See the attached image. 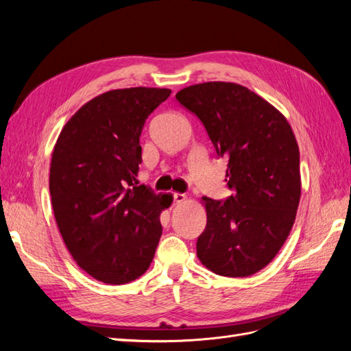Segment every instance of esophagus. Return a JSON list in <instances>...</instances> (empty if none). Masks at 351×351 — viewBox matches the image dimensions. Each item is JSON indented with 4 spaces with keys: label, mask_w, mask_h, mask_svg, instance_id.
<instances>
[{
    "label": "esophagus",
    "mask_w": 351,
    "mask_h": 351,
    "mask_svg": "<svg viewBox=\"0 0 351 351\" xmlns=\"http://www.w3.org/2000/svg\"><path fill=\"white\" fill-rule=\"evenodd\" d=\"M187 199V196L184 193H174V202L176 204H182V202H184Z\"/></svg>",
    "instance_id": "1"
}]
</instances>
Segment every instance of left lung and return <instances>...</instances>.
Segmentation results:
<instances>
[{
	"label": "left lung",
	"mask_w": 351,
	"mask_h": 351,
	"mask_svg": "<svg viewBox=\"0 0 351 351\" xmlns=\"http://www.w3.org/2000/svg\"><path fill=\"white\" fill-rule=\"evenodd\" d=\"M177 101L204 123L227 159L226 200L202 197L206 227L196 243L204 267L222 277H249L277 256L299 208L300 154L291 125L272 105L237 83L184 88Z\"/></svg>",
	"instance_id": "1"
}]
</instances>
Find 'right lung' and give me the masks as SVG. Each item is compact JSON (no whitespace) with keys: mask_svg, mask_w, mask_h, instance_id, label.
<instances>
[{"mask_svg":"<svg viewBox=\"0 0 351 351\" xmlns=\"http://www.w3.org/2000/svg\"><path fill=\"white\" fill-rule=\"evenodd\" d=\"M171 90L127 88L90 99L62 127L52 152L49 193L61 237L79 267L105 284L146 272L171 195L137 186L139 145L149 114Z\"/></svg>","mask_w":351,"mask_h":351,"instance_id":"1","label":"right lung"}]
</instances>
